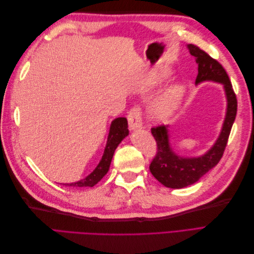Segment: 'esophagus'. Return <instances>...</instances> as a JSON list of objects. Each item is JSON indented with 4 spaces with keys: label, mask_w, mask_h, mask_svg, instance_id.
Returning <instances> with one entry per match:
<instances>
[{
    "label": "esophagus",
    "mask_w": 254,
    "mask_h": 254,
    "mask_svg": "<svg viewBox=\"0 0 254 254\" xmlns=\"http://www.w3.org/2000/svg\"><path fill=\"white\" fill-rule=\"evenodd\" d=\"M141 109L137 106H134L133 108L130 109L128 112L127 119L129 123L130 130H135L137 128L142 127V114Z\"/></svg>",
    "instance_id": "1"
}]
</instances>
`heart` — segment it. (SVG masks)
Returning a JSON list of instances; mask_svg holds the SVG:
<instances>
[{"mask_svg":"<svg viewBox=\"0 0 254 254\" xmlns=\"http://www.w3.org/2000/svg\"><path fill=\"white\" fill-rule=\"evenodd\" d=\"M183 91L180 87H173L153 104L151 108L152 117L158 121H164L171 117L180 104Z\"/></svg>","mask_w":254,"mask_h":254,"instance_id":"1","label":"heart"}]
</instances>
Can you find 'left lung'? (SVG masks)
Listing matches in <instances>:
<instances>
[{
    "instance_id": "obj_1",
    "label": "left lung",
    "mask_w": 254,
    "mask_h": 254,
    "mask_svg": "<svg viewBox=\"0 0 254 254\" xmlns=\"http://www.w3.org/2000/svg\"><path fill=\"white\" fill-rule=\"evenodd\" d=\"M188 47L190 55L196 57V63L198 64L196 83L214 80L224 84L228 108L224 126L216 143L205 155L199 158H181L177 156L170 145L167 126L158 125L151 128V133L157 143V152L150 162L149 170L159 182L171 189H182L197 182L219 162L226 149L237 112L236 95L224 66L197 45L190 44Z\"/></svg>"
}]
</instances>
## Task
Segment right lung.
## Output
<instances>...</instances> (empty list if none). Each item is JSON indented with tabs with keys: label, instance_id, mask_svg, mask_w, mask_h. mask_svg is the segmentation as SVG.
Wrapping results in <instances>:
<instances>
[{
	"label": "right lung",
	"instance_id": "right-lung-1",
	"mask_svg": "<svg viewBox=\"0 0 254 254\" xmlns=\"http://www.w3.org/2000/svg\"><path fill=\"white\" fill-rule=\"evenodd\" d=\"M128 132L129 131H128L127 119L126 118L115 119L112 122L111 127H110L108 141H107V145H106L103 158L101 160V162L98 163L97 167L87 177V178H84L77 182H74V183L64 184V186L78 187V188L94 187L95 184L101 181L103 179V177L107 173H108L114 150L117 149L118 145L123 141V139L128 135Z\"/></svg>",
	"mask_w": 254,
	"mask_h": 254
}]
</instances>
